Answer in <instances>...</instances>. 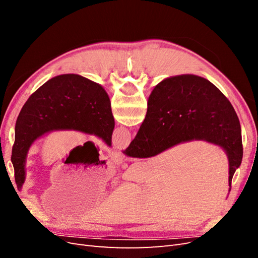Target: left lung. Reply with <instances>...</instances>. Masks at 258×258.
<instances>
[{"label": "left lung", "instance_id": "left-lung-1", "mask_svg": "<svg viewBox=\"0 0 258 258\" xmlns=\"http://www.w3.org/2000/svg\"><path fill=\"white\" fill-rule=\"evenodd\" d=\"M114 127L110 98L99 84L76 74L46 82L22 106L15 126L12 162L17 187L25 182L27 153L37 138L52 130H77L111 146Z\"/></svg>", "mask_w": 258, "mask_h": 258}]
</instances>
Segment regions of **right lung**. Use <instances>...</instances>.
Masks as SVG:
<instances>
[{
    "label": "right lung",
    "mask_w": 258,
    "mask_h": 258,
    "mask_svg": "<svg viewBox=\"0 0 258 258\" xmlns=\"http://www.w3.org/2000/svg\"><path fill=\"white\" fill-rule=\"evenodd\" d=\"M204 140L224 148L229 186L243 156L241 126L231 103L204 77L179 75L159 83L147 102L138 135L123 153L147 158L178 143Z\"/></svg>",
    "instance_id": "obj_1"
}]
</instances>
